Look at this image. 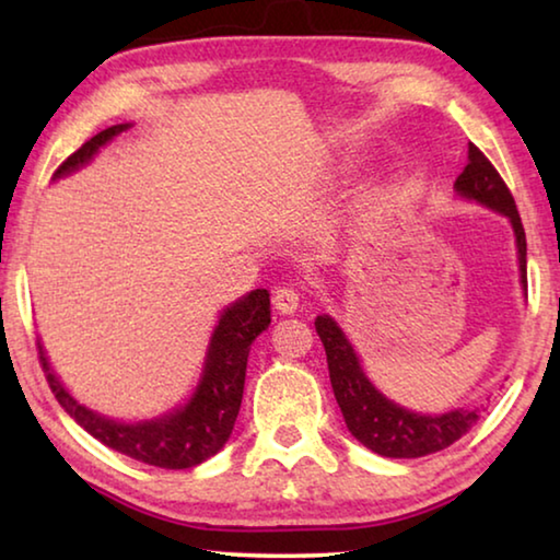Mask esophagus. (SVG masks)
I'll use <instances>...</instances> for the list:
<instances>
[{
    "instance_id": "34e87169",
    "label": "esophagus",
    "mask_w": 560,
    "mask_h": 560,
    "mask_svg": "<svg viewBox=\"0 0 560 560\" xmlns=\"http://www.w3.org/2000/svg\"><path fill=\"white\" fill-rule=\"evenodd\" d=\"M299 301H301V293L293 289V287H279L273 291V306L281 314H293V311L299 308Z\"/></svg>"
}]
</instances>
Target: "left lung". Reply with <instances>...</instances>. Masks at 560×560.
Instances as JSON below:
<instances>
[{
	"label": "left lung",
	"mask_w": 560,
	"mask_h": 560,
	"mask_svg": "<svg viewBox=\"0 0 560 560\" xmlns=\"http://www.w3.org/2000/svg\"><path fill=\"white\" fill-rule=\"evenodd\" d=\"M454 187L469 200H477L509 217L516 232L521 279L526 281V232L521 224L514 195L506 187L504 177L499 175V170L489 163V158L477 145H469V163L462 170ZM316 334L326 348L330 385H334V395L348 430L375 454L397 459L424 457V454L450 447L452 442L464 438L479 422L477 410H454L438 417L402 410L395 402L385 400L368 383L353 348L346 340L343 330L336 326V320L318 316Z\"/></svg>",
	"instance_id": "left-lung-1"
}]
</instances>
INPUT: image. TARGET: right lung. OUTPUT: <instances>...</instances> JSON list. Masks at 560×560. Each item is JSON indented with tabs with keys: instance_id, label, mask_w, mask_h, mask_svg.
Returning a JSON list of instances; mask_svg holds the SVG:
<instances>
[{
	"instance_id": "right-lung-1",
	"label": "right lung",
	"mask_w": 560,
	"mask_h": 560,
	"mask_svg": "<svg viewBox=\"0 0 560 560\" xmlns=\"http://www.w3.org/2000/svg\"><path fill=\"white\" fill-rule=\"evenodd\" d=\"M128 126H113L101 130L98 136L86 140L75 153L66 158L54 177H61L81 167L83 163H89L101 145H106L113 136H118ZM269 303L271 301L267 289H257L224 311L220 326L214 328L202 383L197 385L192 400L183 410L170 412L160 417V420L140 424H120L106 420V417L86 410V407L75 402L63 390L59 377L51 373L42 346L39 363L44 368L46 383H49L59 405L83 430L106 444V447L128 454V457L138 462L153 464V467L160 469H189L214 457L224 447V442L230 440L236 415H240L242 407L249 346L271 324Z\"/></svg>"
}]
</instances>
